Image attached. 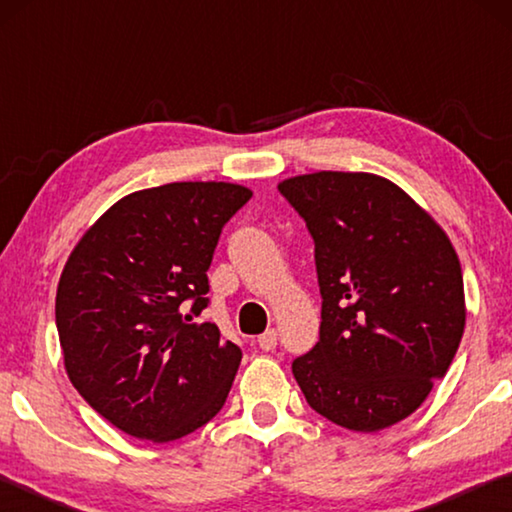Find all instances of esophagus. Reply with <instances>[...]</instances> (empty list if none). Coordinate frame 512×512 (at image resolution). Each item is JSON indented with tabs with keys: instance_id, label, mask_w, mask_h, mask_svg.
I'll return each mask as SVG.
<instances>
[{
	"instance_id": "34e87169",
	"label": "esophagus",
	"mask_w": 512,
	"mask_h": 512,
	"mask_svg": "<svg viewBox=\"0 0 512 512\" xmlns=\"http://www.w3.org/2000/svg\"><path fill=\"white\" fill-rule=\"evenodd\" d=\"M257 343H259V348H262L264 352L275 350V345H277V332H275V329H266V332L257 339Z\"/></svg>"
}]
</instances>
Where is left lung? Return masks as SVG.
Here are the masks:
<instances>
[{"label":"left lung","instance_id":"left-lung-1","mask_svg":"<svg viewBox=\"0 0 512 512\" xmlns=\"http://www.w3.org/2000/svg\"><path fill=\"white\" fill-rule=\"evenodd\" d=\"M314 239L320 339L293 361L311 409L379 431L418 409L465 329L461 262L443 228L391 180L318 171L277 185Z\"/></svg>","mask_w":512,"mask_h":512}]
</instances>
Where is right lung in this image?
<instances>
[{"mask_svg": "<svg viewBox=\"0 0 512 512\" xmlns=\"http://www.w3.org/2000/svg\"><path fill=\"white\" fill-rule=\"evenodd\" d=\"M253 192L169 183L117 201L69 255L56 293L65 370L94 411L128 436L169 443L225 404L241 350L207 307V268L223 225Z\"/></svg>", "mask_w": 512, "mask_h": 512, "instance_id": "1", "label": "right lung"}]
</instances>
